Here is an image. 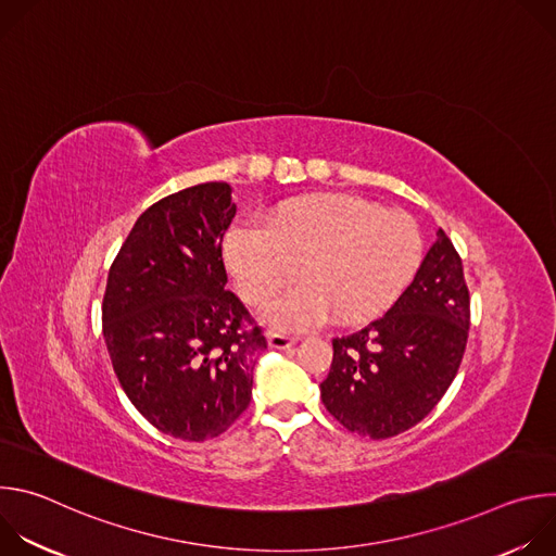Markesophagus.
<instances>
[{
  "instance_id": "1",
  "label": "esophagus",
  "mask_w": 556,
  "mask_h": 556,
  "mask_svg": "<svg viewBox=\"0 0 556 556\" xmlns=\"http://www.w3.org/2000/svg\"><path fill=\"white\" fill-rule=\"evenodd\" d=\"M294 343H296V337H286V334H277V332L268 334V345L275 350H288Z\"/></svg>"
}]
</instances>
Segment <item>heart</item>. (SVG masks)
I'll return each mask as SVG.
<instances>
[{
  "label": "heart",
  "mask_w": 556,
  "mask_h": 556,
  "mask_svg": "<svg viewBox=\"0 0 556 556\" xmlns=\"http://www.w3.org/2000/svg\"><path fill=\"white\" fill-rule=\"evenodd\" d=\"M240 224L224 240L226 268L247 303H273L299 275L303 286L266 314L275 330H303L328 321H369L414 281L425 240L403 211H382L354 195H316Z\"/></svg>",
  "instance_id": "1"
}]
</instances>
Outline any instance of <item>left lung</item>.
<instances>
[{"mask_svg": "<svg viewBox=\"0 0 556 556\" xmlns=\"http://www.w3.org/2000/svg\"><path fill=\"white\" fill-rule=\"evenodd\" d=\"M470 294L462 257L440 228L412 286L382 316L332 339L321 382L326 409L352 433L387 440L442 401L468 339Z\"/></svg>", "mask_w": 556, "mask_h": 556, "instance_id": "1", "label": "left lung"}]
</instances>
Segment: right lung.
Listing matches in <instances>:
<instances>
[{"mask_svg":"<svg viewBox=\"0 0 556 556\" xmlns=\"http://www.w3.org/2000/svg\"><path fill=\"white\" fill-rule=\"evenodd\" d=\"M235 211L226 182L157 200L129 230L103 294V337L127 399L187 442L217 438L249 409L268 348L226 290L222 242Z\"/></svg>","mask_w":556,"mask_h":556,"instance_id":"1","label":"right lung"}]
</instances>
